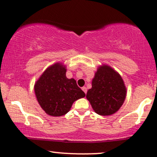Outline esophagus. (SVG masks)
I'll return each instance as SVG.
<instances>
[{"label": "esophagus", "mask_w": 157, "mask_h": 157, "mask_svg": "<svg viewBox=\"0 0 157 157\" xmlns=\"http://www.w3.org/2000/svg\"><path fill=\"white\" fill-rule=\"evenodd\" d=\"M82 90L84 91L85 94H86V92H87V89H86V87H82Z\"/></svg>", "instance_id": "esophagus-1"}]
</instances>
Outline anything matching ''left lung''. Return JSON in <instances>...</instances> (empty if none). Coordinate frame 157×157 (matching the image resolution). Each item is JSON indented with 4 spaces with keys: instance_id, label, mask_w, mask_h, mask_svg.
Instances as JSON below:
<instances>
[{
    "instance_id": "obj_1",
    "label": "left lung",
    "mask_w": 157,
    "mask_h": 157,
    "mask_svg": "<svg viewBox=\"0 0 157 157\" xmlns=\"http://www.w3.org/2000/svg\"><path fill=\"white\" fill-rule=\"evenodd\" d=\"M91 85L86 98L97 114L111 115L120 109L125 101L126 88L120 74L111 66L102 65L97 68Z\"/></svg>"
}]
</instances>
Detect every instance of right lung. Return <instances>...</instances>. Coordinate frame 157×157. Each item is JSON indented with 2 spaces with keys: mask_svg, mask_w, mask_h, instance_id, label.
<instances>
[{
  "mask_svg": "<svg viewBox=\"0 0 157 157\" xmlns=\"http://www.w3.org/2000/svg\"><path fill=\"white\" fill-rule=\"evenodd\" d=\"M66 73V66L57 63L46 68L35 84L37 102L50 116L65 115L74 102L86 96L76 80L68 79Z\"/></svg>",
  "mask_w": 157,
  "mask_h": 157,
  "instance_id": "right-lung-1",
  "label": "right lung"
}]
</instances>
